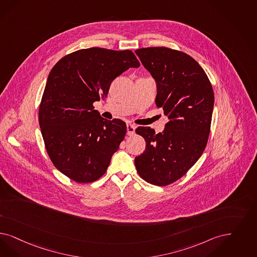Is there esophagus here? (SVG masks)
I'll use <instances>...</instances> for the list:
<instances>
[{"label":"esophagus","instance_id":"esophagus-1","mask_svg":"<svg viewBox=\"0 0 257 257\" xmlns=\"http://www.w3.org/2000/svg\"><path fill=\"white\" fill-rule=\"evenodd\" d=\"M136 130V126L133 124H127V135L128 136H133Z\"/></svg>","mask_w":257,"mask_h":257}]
</instances>
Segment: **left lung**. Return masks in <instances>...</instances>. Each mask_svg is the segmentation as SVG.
<instances>
[{"instance_id": "left-lung-1", "label": "left lung", "mask_w": 257, "mask_h": 257, "mask_svg": "<svg viewBox=\"0 0 257 257\" xmlns=\"http://www.w3.org/2000/svg\"><path fill=\"white\" fill-rule=\"evenodd\" d=\"M157 82L156 104L169 121L162 133L138 127L146 149L135 159L146 182L166 186L183 177L203 154L212 122L214 96L203 68L188 54L167 47L137 49Z\"/></svg>"}]
</instances>
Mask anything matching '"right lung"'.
<instances>
[{"label":"right lung","mask_w":257,"mask_h":257,"mask_svg":"<svg viewBox=\"0 0 257 257\" xmlns=\"http://www.w3.org/2000/svg\"><path fill=\"white\" fill-rule=\"evenodd\" d=\"M131 50L100 47L68 54L48 75L39 109L45 149L54 166L79 183L102 177L127 131L126 123L101 117L93 103L107 97L112 81L138 68Z\"/></svg>","instance_id":"obj_1"}]
</instances>
